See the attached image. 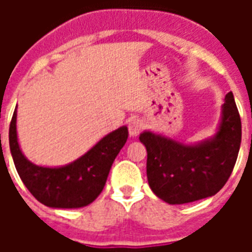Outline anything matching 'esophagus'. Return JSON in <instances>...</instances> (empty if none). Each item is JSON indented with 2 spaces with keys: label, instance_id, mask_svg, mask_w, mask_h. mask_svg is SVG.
Returning a JSON list of instances; mask_svg holds the SVG:
<instances>
[{
  "label": "esophagus",
  "instance_id": "obj_1",
  "mask_svg": "<svg viewBox=\"0 0 252 252\" xmlns=\"http://www.w3.org/2000/svg\"><path fill=\"white\" fill-rule=\"evenodd\" d=\"M142 124L141 120H138V119H133V120H130L129 124H128V130H129V134L132 137H136L140 132L142 130Z\"/></svg>",
  "mask_w": 252,
  "mask_h": 252
}]
</instances>
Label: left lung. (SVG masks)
Returning <instances> with one entry per match:
<instances>
[{
  "label": "left lung",
  "mask_w": 252,
  "mask_h": 252,
  "mask_svg": "<svg viewBox=\"0 0 252 252\" xmlns=\"http://www.w3.org/2000/svg\"><path fill=\"white\" fill-rule=\"evenodd\" d=\"M242 138L233 93H227L217 133L186 145L145 130L140 141L148 152L146 175L152 191L168 204H186L216 195L231 175Z\"/></svg>",
  "instance_id": "left-lung-1"
}]
</instances>
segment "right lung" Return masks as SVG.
Returning <instances> with one entry per match:
<instances>
[{"label":"right lung","mask_w":252,"mask_h":252,"mask_svg":"<svg viewBox=\"0 0 252 252\" xmlns=\"http://www.w3.org/2000/svg\"><path fill=\"white\" fill-rule=\"evenodd\" d=\"M126 138L128 128L120 126L72 163L61 167H43L33 165L21 152L17 137V108L9 129L14 165L27 189L47 207L66 209L86 207L98 197Z\"/></svg>","instance_id":"obj_1"}]
</instances>
